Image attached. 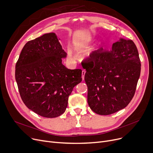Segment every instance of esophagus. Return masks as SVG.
Here are the masks:
<instances>
[{
	"mask_svg": "<svg viewBox=\"0 0 153 153\" xmlns=\"http://www.w3.org/2000/svg\"><path fill=\"white\" fill-rule=\"evenodd\" d=\"M85 71L83 70V71H82V80H84V76H85Z\"/></svg>",
	"mask_w": 153,
	"mask_h": 153,
	"instance_id": "1",
	"label": "esophagus"
}]
</instances>
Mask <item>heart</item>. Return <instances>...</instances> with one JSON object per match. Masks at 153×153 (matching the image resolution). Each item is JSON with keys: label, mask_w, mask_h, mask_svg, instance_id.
Here are the masks:
<instances>
[{"label": "heart", "mask_w": 153, "mask_h": 153, "mask_svg": "<svg viewBox=\"0 0 153 153\" xmlns=\"http://www.w3.org/2000/svg\"><path fill=\"white\" fill-rule=\"evenodd\" d=\"M86 48H87V47H86Z\"/></svg>", "instance_id": "b5f03b06"}]
</instances>
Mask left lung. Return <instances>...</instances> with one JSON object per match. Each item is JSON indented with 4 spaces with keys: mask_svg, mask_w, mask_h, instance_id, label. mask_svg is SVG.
Instances as JSON below:
<instances>
[{
    "mask_svg": "<svg viewBox=\"0 0 153 153\" xmlns=\"http://www.w3.org/2000/svg\"><path fill=\"white\" fill-rule=\"evenodd\" d=\"M84 67L87 102L95 113L110 115L129 104L141 72L139 53L131 39H120L108 51L102 48L94 51Z\"/></svg>",
    "mask_w": 153,
    "mask_h": 153,
    "instance_id": "left-lung-1",
    "label": "left lung"
}]
</instances>
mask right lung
<instances>
[{
    "mask_svg": "<svg viewBox=\"0 0 153 153\" xmlns=\"http://www.w3.org/2000/svg\"><path fill=\"white\" fill-rule=\"evenodd\" d=\"M67 53L54 33L28 42L15 66V79L25 105L38 115L55 118L68 106L73 88L82 81V70L62 64Z\"/></svg>",
    "mask_w": 153,
    "mask_h": 153,
    "instance_id": "1",
    "label": "right lung"
}]
</instances>
